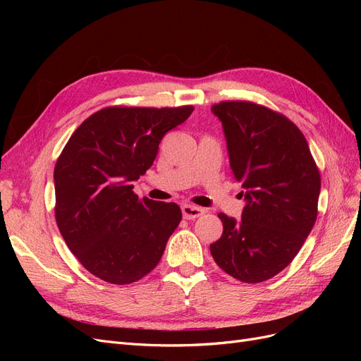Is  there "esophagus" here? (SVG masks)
<instances>
[{
	"label": "esophagus",
	"mask_w": 361,
	"mask_h": 361,
	"mask_svg": "<svg viewBox=\"0 0 361 361\" xmlns=\"http://www.w3.org/2000/svg\"><path fill=\"white\" fill-rule=\"evenodd\" d=\"M182 214H183V218H187V220H195V218H199L200 215L204 214V209L192 204H183Z\"/></svg>",
	"instance_id": "34e87169"
}]
</instances>
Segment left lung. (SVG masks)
I'll use <instances>...</instances> for the list:
<instances>
[{
  "label": "left lung",
  "instance_id": "obj_1",
  "mask_svg": "<svg viewBox=\"0 0 361 361\" xmlns=\"http://www.w3.org/2000/svg\"><path fill=\"white\" fill-rule=\"evenodd\" d=\"M221 120L235 179L247 200L243 220L220 212L215 264L244 283L277 276L298 255L318 216L321 174L298 126L250 101L212 105Z\"/></svg>",
  "mask_w": 361,
  "mask_h": 361
}]
</instances>
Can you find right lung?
<instances>
[{
	"label": "right lung",
	"instance_id": "add662e5",
	"mask_svg": "<svg viewBox=\"0 0 361 361\" xmlns=\"http://www.w3.org/2000/svg\"><path fill=\"white\" fill-rule=\"evenodd\" d=\"M192 105L106 106L76 128L54 169L56 221L80 264L111 285L147 276L182 220L176 203L140 199L134 180Z\"/></svg>",
	"mask_w": 361,
	"mask_h": 361
}]
</instances>
